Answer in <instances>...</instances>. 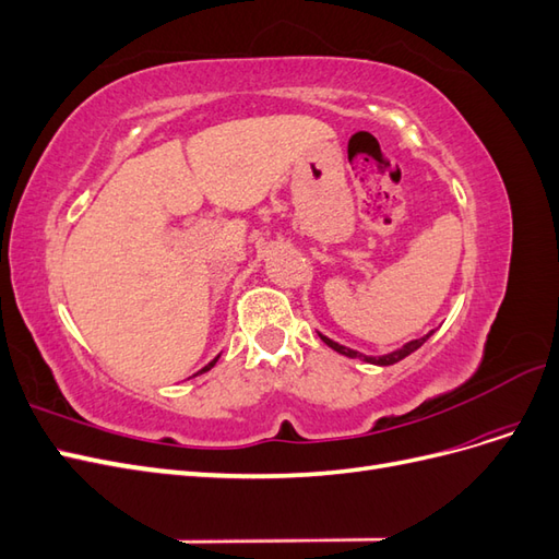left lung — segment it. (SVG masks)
Instances as JSON below:
<instances>
[{"label":"left lung","mask_w":559,"mask_h":559,"mask_svg":"<svg viewBox=\"0 0 559 559\" xmlns=\"http://www.w3.org/2000/svg\"><path fill=\"white\" fill-rule=\"evenodd\" d=\"M317 333H319V331H317ZM431 335H433V331H429L427 335L417 337V341L405 343L403 347H399V349H394V352L382 354V357H368V354H361V352H357V349H349V347H345V345H341V343L331 341V337H326L324 333H319L321 341H324V343H326L331 349H335L337 354H345V357H349V359H361V361H366V364H376V366H392V364L405 359V357H408V354H413L415 349H419L421 345H425Z\"/></svg>","instance_id":"left-lung-1"}]
</instances>
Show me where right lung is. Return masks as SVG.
Returning a JSON list of instances; mask_svg holds the SVG:
<instances>
[{
    "instance_id": "right-lung-1",
    "label": "right lung",
    "mask_w": 559,
    "mask_h": 559,
    "mask_svg": "<svg viewBox=\"0 0 559 559\" xmlns=\"http://www.w3.org/2000/svg\"><path fill=\"white\" fill-rule=\"evenodd\" d=\"M218 357H222V354H218ZM218 357H216V359H212V361H210V364H207V366H205V368H202V370H200V373H205V370H210V368H214V364H216V361H218Z\"/></svg>"
}]
</instances>
